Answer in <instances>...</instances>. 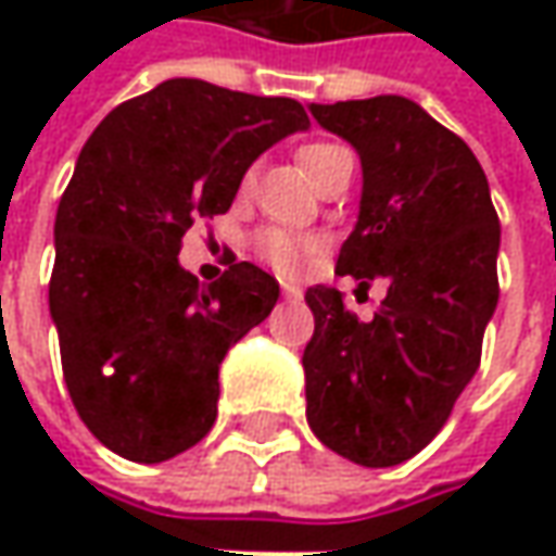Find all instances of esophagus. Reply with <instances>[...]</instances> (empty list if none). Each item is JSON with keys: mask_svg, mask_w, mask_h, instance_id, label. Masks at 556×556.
Returning a JSON list of instances; mask_svg holds the SVG:
<instances>
[{"mask_svg": "<svg viewBox=\"0 0 556 556\" xmlns=\"http://www.w3.org/2000/svg\"><path fill=\"white\" fill-rule=\"evenodd\" d=\"M281 293L288 300H303V288H296V285H281Z\"/></svg>", "mask_w": 556, "mask_h": 556, "instance_id": "34e87169", "label": "esophagus"}]
</instances>
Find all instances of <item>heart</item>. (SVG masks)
Here are the masks:
<instances>
[{"label": "heart", "mask_w": 556, "mask_h": 556, "mask_svg": "<svg viewBox=\"0 0 556 556\" xmlns=\"http://www.w3.org/2000/svg\"><path fill=\"white\" fill-rule=\"evenodd\" d=\"M346 154L343 144L337 141H309L296 151V161L306 169L312 182H318V176L328 169V163L333 157ZM253 250L266 260L268 266L278 268L281 275H303L306 268L312 266L315 253H318V241L309 238V235H296V231H288V228H266L253 238Z\"/></svg>", "instance_id": "obj_1"}]
</instances>
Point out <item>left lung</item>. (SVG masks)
Listing matches in <instances>:
<instances>
[{
  "instance_id": "1",
  "label": "left lung",
  "mask_w": 556,
  "mask_h": 556,
  "mask_svg": "<svg viewBox=\"0 0 556 556\" xmlns=\"http://www.w3.org/2000/svg\"><path fill=\"white\" fill-rule=\"evenodd\" d=\"M362 157L358 223L337 271L387 285L371 321L340 290L309 288L306 417L331 452L362 467L415 458L480 368L498 306L502 225L473 151L402 96L309 104Z\"/></svg>"
}]
</instances>
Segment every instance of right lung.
Here are the masks:
<instances>
[{
    "label": "right lung",
    "instance_id": "1",
    "mask_svg": "<svg viewBox=\"0 0 556 556\" xmlns=\"http://www.w3.org/2000/svg\"><path fill=\"white\" fill-rule=\"evenodd\" d=\"M306 126L293 98L179 76L123 101L83 144L54 216L49 309L76 415L119 458L161 464L210 433L219 365L266 321L278 281L231 260L203 288L179 266L182 238Z\"/></svg>",
    "mask_w": 556,
    "mask_h": 556
}]
</instances>
